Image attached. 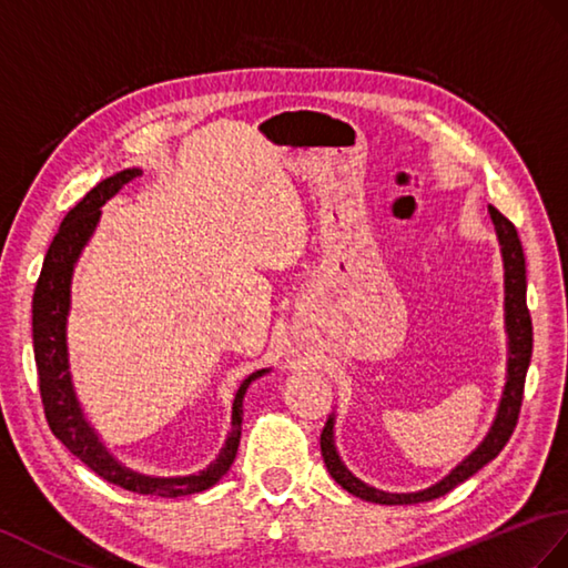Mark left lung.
Masks as SVG:
<instances>
[{
  "label": "left lung",
  "instance_id": "left-lung-1",
  "mask_svg": "<svg viewBox=\"0 0 568 568\" xmlns=\"http://www.w3.org/2000/svg\"><path fill=\"white\" fill-rule=\"evenodd\" d=\"M489 215H491V222L496 227L500 254H504L506 334H508V375H506L504 397H500L491 430L486 433V438L481 440L477 450L467 455L463 463H459L438 484H433V486H428V489L416 491V494H387V491H379V489H373V486L363 484L358 477H353L344 463H341L336 445H334V416H332L326 420V426L322 430V457H324V465H326L328 474L336 479V484L344 486V489L353 496L371 500V504H385V506H408V504H424V500L440 498L447 491H453L457 484L469 479L471 474H477L484 465H489L491 459L500 450H504L513 430H516L518 414L523 406L525 375H527V367H530V358H532V320H530V312H527V300H525V293H527L525 254H523V244H520L516 224L500 215L494 205H489Z\"/></svg>",
  "mask_w": 568,
  "mask_h": 568
}]
</instances>
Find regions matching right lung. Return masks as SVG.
Returning a JSON list of instances; mask_svg holds the SVG:
<instances>
[{
  "label": "right lung",
  "mask_w": 568,
  "mask_h": 568,
  "mask_svg": "<svg viewBox=\"0 0 568 568\" xmlns=\"http://www.w3.org/2000/svg\"><path fill=\"white\" fill-rule=\"evenodd\" d=\"M140 174V169H125L109 179H103L70 210L68 215H64L55 240H52L45 254L41 278H38L33 290V353L38 367V385H41L43 412L52 435H55L72 455L82 459L91 471H97L101 479L135 494L176 498L205 491L227 474L242 438L244 394L254 379L266 375L268 371H256L242 382V387L236 389V397L232 404V428L227 435V443H224L213 465L203 471L191 474V477H148V474L133 471L118 463L99 440L97 430L91 428V424L84 418L82 406L77 402L70 375L68 314L72 271L79 254H82V248L89 242V236L97 230L101 205L105 201H111L125 183L138 179Z\"/></svg>",
  "instance_id": "obj_1"
}]
</instances>
